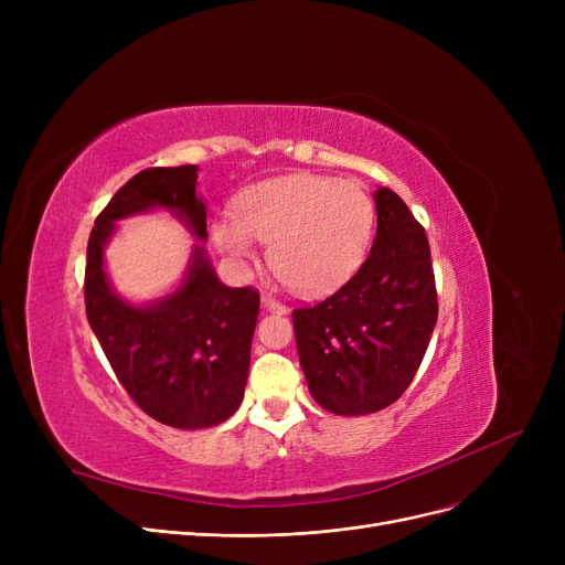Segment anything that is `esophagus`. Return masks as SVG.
Listing matches in <instances>:
<instances>
[{
	"label": "esophagus",
	"instance_id": "obj_1",
	"mask_svg": "<svg viewBox=\"0 0 565 565\" xmlns=\"http://www.w3.org/2000/svg\"><path fill=\"white\" fill-rule=\"evenodd\" d=\"M263 307L270 309V311H279V313L286 311V305L279 302L277 298H273V295H267V292H263Z\"/></svg>",
	"mask_w": 565,
	"mask_h": 565
}]
</instances>
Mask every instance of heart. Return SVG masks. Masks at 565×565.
<instances>
[{
  "mask_svg": "<svg viewBox=\"0 0 565 565\" xmlns=\"http://www.w3.org/2000/svg\"><path fill=\"white\" fill-rule=\"evenodd\" d=\"M375 205L352 178L298 173L265 181L235 199V217H217L211 235L237 263L270 245L275 275L292 290L318 295L348 281L366 258Z\"/></svg>",
  "mask_w": 565,
  "mask_h": 565,
  "instance_id": "b5f03b06",
  "label": "heart"
}]
</instances>
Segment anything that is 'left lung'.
Wrapping results in <instances>:
<instances>
[{
	"label": "left lung",
	"instance_id": "left-lung-1",
	"mask_svg": "<svg viewBox=\"0 0 565 565\" xmlns=\"http://www.w3.org/2000/svg\"><path fill=\"white\" fill-rule=\"evenodd\" d=\"M377 233L352 279L292 311L295 343L313 401L358 417L396 403L417 373L437 322V290L424 226L405 201L375 192Z\"/></svg>",
	"mask_w": 565,
	"mask_h": 565
}]
</instances>
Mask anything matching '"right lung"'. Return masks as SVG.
Returning <instances> with one entry per match:
<instances>
[{
	"instance_id": "add662e5",
	"label": "right lung",
	"mask_w": 565,
	"mask_h": 565,
	"mask_svg": "<svg viewBox=\"0 0 565 565\" xmlns=\"http://www.w3.org/2000/svg\"><path fill=\"white\" fill-rule=\"evenodd\" d=\"M194 188L196 164L132 175L96 217L84 270L86 318L114 375L148 417L183 430L217 426L243 403L258 290L224 286L196 247L181 288L156 305L132 307L111 292L103 247L116 220L153 205L169 207L205 241V205Z\"/></svg>"
}]
</instances>
